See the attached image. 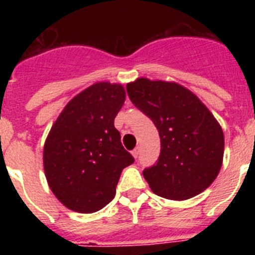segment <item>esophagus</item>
Returning <instances> with one entry per match:
<instances>
[{
    "label": "esophagus",
    "mask_w": 255,
    "mask_h": 255,
    "mask_svg": "<svg viewBox=\"0 0 255 255\" xmlns=\"http://www.w3.org/2000/svg\"><path fill=\"white\" fill-rule=\"evenodd\" d=\"M132 155H134V158H138V155H139V153H140V148L139 147H136L135 148L134 150H132Z\"/></svg>",
    "instance_id": "1"
}]
</instances>
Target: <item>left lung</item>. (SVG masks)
I'll return each mask as SVG.
<instances>
[{"instance_id":"obj_1","label":"left lung","mask_w":255,"mask_h":255,"mask_svg":"<svg viewBox=\"0 0 255 255\" xmlns=\"http://www.w3.org/2000/svg\"><path fill=\"white\" fill-rule=\"evenodd\" d=\"M129 98L158 129L161 153L143 175L154 194L185 200L215 181L225 139L213 115L186 88L140 78L126 85Z\"/></svg>"}]
</instances>
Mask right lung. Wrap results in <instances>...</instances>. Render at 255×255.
<instances>
[{"mask_svg":"<svg viewBox=\"0 0 255 255\" xmlns=\"http://www.w3.org/2000/svg\"><path fill=\"white\" fill-rule=\"evenodd\" d=\"M124 102L123 85L96 83L74 97L52 126L44 172L53 194L71 211L93 213L107 206L123 170L134 162L114 125Z\"/></svg>","mask_w":255,"mask_h":255,"instance_id":"right-lung-1","label":"right lung"}]
</instances>
